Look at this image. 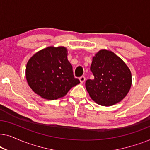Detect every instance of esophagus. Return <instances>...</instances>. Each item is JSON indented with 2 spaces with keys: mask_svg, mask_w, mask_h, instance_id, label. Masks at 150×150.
I'll return each mask as SVG.
<instances>
[{
  "mask_svg": "<svg viewBox=\"0 0 150 150\" xmlns=\"http://www.w3.org/2000/svg\"><path fill=\"white\" fill-rule=\"evenodd\" d=\"M79 80H80V82H81V83L83 84V83H84V82L85 81V76H81V77L79 79Z\"/></svg>",
  "mask_w": 150,
  "mask_h": 150,
  "instance_id": "34e87169",
  "label": "esophagus"
}]
</instances>
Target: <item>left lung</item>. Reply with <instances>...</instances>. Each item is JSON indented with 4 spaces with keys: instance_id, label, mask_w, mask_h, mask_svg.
<instances>
[{
    "instance_id": "8db88e82",
    "label": "left lung",
    "mask_w": 150,
    "mask_h": 150,
    "mask_svg": "<svg viewBox=\"0 0 150 150\" xmlns=\"http://www.w3.org/2000/svg\"><path fill=\"white\" fill-rule=\"evenodd\" d=\"M90 69L94 79L87 80L85 87L91 99L100 105H114L122 101L130 91V69L111 51L103 49L96 53Z\"/></svg>"
}]
</instances>
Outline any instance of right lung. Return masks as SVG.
I'll return each instance as SVG.
<instances>
[{
    "label": "right lung",
    "instance_id": "1",
    "mask_svg": "<svg viewBox=\"0 0 150 150\" xmlns=\"http://www.w3.org/2000/svg\"><path fill=\"white\" fill-rule=\"evenodd\" d=\"M67 56L65 47L50 46L35 53L28 60L26 78L35 93L44 99L57 100L80 83L74 78Z\"/></svg>",
    "mask_w": 150,
    "mask_h": 150
}]
</instances>
